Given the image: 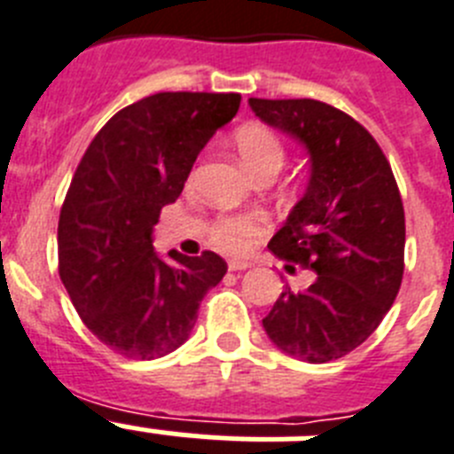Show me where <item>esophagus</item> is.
I'll return each mask as SVG.
<instances>
[{
    "label": "esophagus",
    "mask_w": 454,
    "mask_h": 454,
    "mask_svg": "<svg viewBox=\"0 0 454 454\" xmlns=\"http://www.w3.org/2000/svg\"><path fill=\"white\" fill-rule=\"evenodd\" d=\"M228 268L233 270V272H242V270L251 268L249 261H242V258H233V261L228 262Z\"/></svg>",
    "instance_id": "34e87169"
}]
</instances>
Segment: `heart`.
<instances>
[{"mask_svg": "<svg viewBox=\"0 0 454 454\" xmlns=\"http://www.w3.org/2000/svg\"><path fill=\"white\" fill-rule=\"evenodd\" d=\"M235 145H238L239 159L254 175L268 168L279 170L284 166V145L277 138L272 129L262 124H245L235 131ZM268 228L265 216L258 212H242V215H223L215 219L209 226V239L219 249L238 254Z\"/></svg>", "mask_w": 454, "mask_h": 454, "instance_id": "heart-1", "label": "heart"}]
</instances>
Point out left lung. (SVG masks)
<instances>
[{
	"label": "left lung",
	"instance_id": "1",
	"mask_svg": "<svg viewBox=\"0 0 454 454\" xmlns=\"http://www.w3.org/2000/svg\"><path fill=\"white\" fill-rule=\"evenodd\" d=\"M268 127L300 140L311 175L270 251L314 270L304 291L286 288L262 327L304 363H330L363 344L397 298L403 274V205L372 133L314 98H249Z\"/></svg>",
	"mask_w": 454,
	"mask_h": 454
}]
</instances>
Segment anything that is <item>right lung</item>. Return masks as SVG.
I'll return each mask as SVG.
<instances>
[{"label": "right lung", "mask_w": 454, "mask_h": 454, "mask_svg": "<svg viewBox=\"0 0 454 454\" xmlns=\"http://www.w3.org/2000/svg\"><path fill=\"white\" fill-rule=\"evenodd\" d=\"M238 108L239 94H152L110 117L80 159L59 212V277L87 330L120 356L180 348L226 274L215 251L166 261L152 242L161 209Z\"/></svg>", "instance_id": "add662e5"}]
</instances>
